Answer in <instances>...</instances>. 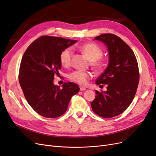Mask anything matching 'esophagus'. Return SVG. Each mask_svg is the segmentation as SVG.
<instances>
[{"mask_svg": "<svg viewBox=\"0 0 156 156\" xmlns=\"http://www.w3.org/2000/svg\"><path fill=\"white\" fill-rule=\"evenodd\" d=\"M87 89H86L85 88H84V87H80V91H84V90H86Z\"/></svg>", "mask_w": 156, "mask_h": 156, "instance_id": "34e87169", "label": "esophagus"}]
</instances>
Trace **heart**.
Segmentation results:
<instances>
[{"instance_id": "heart-1", "label": "heart", "mask_w": 156, "mask_h": 156, "mask_svg": "<svg viewBox=\"0 0 156 156\" xmlns=\"http://www.w3.org/2000/svg\"><path fill=\"white\" fill-rule=\"evenodd\" d=\"M78 49L87 55L91 61V64L97 71H101L103 68L104 63L101 57L103 54L101 48L93 42H87L78 47ZM73 51L71 48H67L62 51L59 59L62 65L68 67L71 64ZM92 74L89 72L76 70L69 74L68 79L72 81L81 86L87 85L88 80L92 78Z\"/></svg>"}]
</instances>
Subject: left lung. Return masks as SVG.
<instances>
[{
	"label": "left lung",
	"mask_w": 156,
	"mask_h": 156,
	"mask_svg": "<svg viewBox=\"0 0 156 156\" xmlns=\"http://www.w3.org/2000/svg\"><path fill=\"white\" fill-rule=\"evenodd\" d=\"M95 40L103 42L108 48L109 63L95 82L100 86L107 84V90H95L91 106L97 115L111 118L126 110L135 97L139 80L138 64L132 50L120 37L104 34Z\"/></svg>",
	"instance_id": "left-lung-1"
}]
</instances>
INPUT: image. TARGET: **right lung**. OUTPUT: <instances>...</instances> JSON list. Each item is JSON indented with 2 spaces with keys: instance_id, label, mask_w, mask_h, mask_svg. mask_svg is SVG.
<instances>
[{
  "instance_id": "1",
  "label": "right lung",
  "mask_w": 156,
  "mask_h": 156,
  "mask_svg": "<svg viewBox=\"0 0 156 156\" xmlns=\"http://www.w3.org/2000/svg\"><path fill=\"white\" fill-rule=\"evenodd\" d=\"M76 42L77 41L44 35L32 42L24 53L19 83L27 102L42 116L60 117L67 110L72 96L79 92L80 88L74 83H64L62 88L53 83L61 69V53Z\"/></svg>"
}]
</instances>
